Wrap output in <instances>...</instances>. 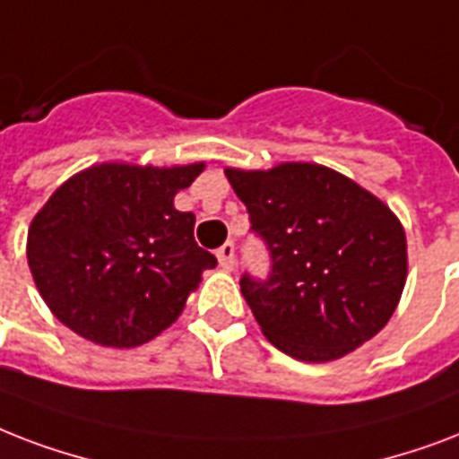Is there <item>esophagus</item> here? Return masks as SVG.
<instances>
[{
    "label": "esophagus",
    "instance_id": "34e87169",
    "mask_svg": "<svg viewBox=\"0 0 459 459\" xmlns=\"http://www.w3.org/2000/svg\"><path fill=\"white\" fill-rule=\"evenodd\" d=\"M218 261H220V268L222 270L234 268V244L232 241H227L225 247L218 248Z\"/></svg>",
    "mask_w": 459,
    "mask_h": 459
}]
</instances>
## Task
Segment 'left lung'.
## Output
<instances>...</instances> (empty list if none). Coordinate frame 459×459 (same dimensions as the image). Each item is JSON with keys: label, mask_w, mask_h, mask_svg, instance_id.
<instances>
[{"label": "left lung", "mask_w": 459, "mask_h": 459, "mask_svg": "<svg viewBox=\"0 0 459 459\" xmlns=\"http://www.w3.org/2000/svg\"><path fill=\"white\" fill-rule=\"evenodd\" d=\"M225 174L273 258L265 282H239L270 342L323 364L385 328L407 280V237L381 198L316 162Z\"/></svg>", "instance_id": "left-lung-1"}]
</instances>
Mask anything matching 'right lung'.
<instances>
[{"instance_id":"obj_1","label":"right lung","mask_w":459,"mask_h":459,"mask_svg":"<svg viewBox=\"0 0 459 459\" xmlns=\"http://www.w3.org/2000/svg\"><path fill=\"white\" fill-rule=\"evenodd\" d=\"M205 162H102L74 174L28 227V268L55 318L102 347H138L169 328L218 258L174 208Z\"/></svg>"}]
</instances>
